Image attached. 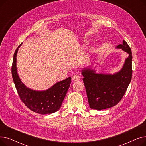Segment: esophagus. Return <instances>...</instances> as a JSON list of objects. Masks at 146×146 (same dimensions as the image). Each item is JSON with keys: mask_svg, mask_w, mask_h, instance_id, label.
<instances>
[{"mask_svg": "<svg viewBox=\"0 0 146 146\" xmlns=\"http://www.w3.org/2000/svg\"><path fill=\"white\" fill-rule=\"evenodd\" d=\"M72 79H73V81H75V82L76 81H78V80H79L80 79V77L78 74H75V75H74L73 76Z\"/></svg>", "mask_w": 146, "mask_h": 146, "instance_id": "34e87169", "label": "esophagus"}]
</instances>
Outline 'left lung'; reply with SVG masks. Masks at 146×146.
<instances>
[{
  "mask_svg": "<svg viewBox=\"0 0 146 146\" xmlns=\"http://www.w3.org/2000/svg\"><path fill=\"white\" fill-rule=\"evenodd\" d=\"M116 48L122 49L128 54L123 67L117 72L112 74L96 73L90 67L83 68L88 100L91 109L102 110L116 105L124 95L132 78V52L127 42Z\"/></svg>",
  "mask_w": 146,
  "mask_h": 146,
  "instance_id": "obj_1",
  "label": "left lung"
}]
</instances>
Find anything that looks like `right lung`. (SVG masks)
I'll return each instance as SVG.
<instances>
[{
  "instance_id": "1",
  "label": "right lung",
  "mask_w": 146,
  "mask_h": 146,
  "mask_svg": "<svg viewBox=\"0 0 146 146\" xmlns=\"http://www.w3.org/2000/svg\"><path fill=\"white\" fill-rule=\"evenodd\" d=\"M21 43L15 50L12 66V75L21 101L33 112L40 114H50L57 111L61 105L71 83V77L58 82L45 90H35L28 88L21 80L17 68V55Z\"/></svg>"
}]
</instances>
